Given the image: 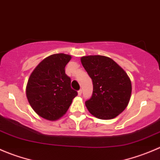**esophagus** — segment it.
<instances>
[{"label": "esophagus", "instance_id": "esophagus-1", "mask_svg": "<svg viewBox=\"0 0 160 160\" xmlns=\"http://www.w3.org/2000/svg\"><path fill=\"white\" fill-rule=\"evenodd\" d=\"M81 94H82V90L80 89V90H79V91H78V95L80 96V95H81Z\"/></svg>", "mask_w": 160, "mask_h": 160}]
</instances>
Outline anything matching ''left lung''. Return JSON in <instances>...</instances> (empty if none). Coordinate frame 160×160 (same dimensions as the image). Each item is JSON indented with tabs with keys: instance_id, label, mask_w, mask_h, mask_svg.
Segmentation results:
<instances>
[{
	"instance_id": "obj_1",
	"label": "left lung",
	"mask_w": 160,
	"mask_h": 160,
	"mask_svg": "<svg viewBox=\"0 0 160 160\" xmlns=\"http://www.w3.org/2000/svg\"><path fill=\"white\" fill-rule=\"evenodd\" d=\"M83 68L93 82L91 98L85 102L88 111L102 119H113L129 103L131 82L128 74L108 57L90 55L81 58Z\"/></svg>"
}]
</instances>
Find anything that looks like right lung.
Masks as SVG:
<instances>
[{
  "instance_id": "1",
  "label": "right lung",
  "mask_w": 160,
  "mask_h": 160,
  "mask_svg": "<svg viewBox=\"0 0 160 160\" xmlns=\"http://www.w3.org/2000/svg\"><path fill=\"white\" fill-rule=\"evenodd\" d=\"M71 56L55 54L43 60L31 73L26 97L32 109L48 120H56L67 112L77 91L65 72Z\"/></svg>"
}]
</instances>
